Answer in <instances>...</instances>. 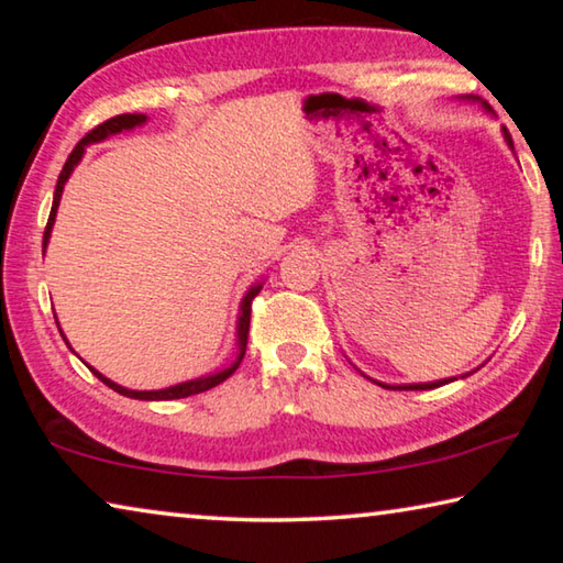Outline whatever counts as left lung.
<instances>
[{
  "label": "left lung",
  "instance_id": "left-lung-1",
  "mask_svg": "<svg viewBox=\"0 0 563 563\" xmlns=\"http://www.w3.org/2000/svg\"><path fill=\"white\" fill-rule=\"evenodd\" d=\"M504 133H507V131H504ZM507 141H509V146H511V136H509V133H507ZM446 383H452V379H444V383H427V385H399V387H393V389H434V387L446 385ZM383 387L389 389V385H383Z\"/></svg>",
  "mask_w": 563,
  "mask_h": 563
}]
</instances>
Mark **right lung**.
Listing matches in <instances>:
<instances>
[{
	"label": "right lung",
	"instance_id": "add662e5",
	"mask_svg": "<svg viewBox=\"0 0 563 563\" xmlns=\"http://www.w3.org/2000/svg\"><path fill=\"white\" fill-rule=\"evenodd\" d=\"M146 121L144 113H119V117H113L109 121L99 123V126H93L87 136H84L79 144L74 146V151L69 154V158H66V164L62 168L59 174V180H56V190H54V203H52V213H49V221H46V228H44V247L46 243H49V235H52V225H54V216H56V208H59V201H62V190H64V184L66 178L71 176L74 166L79 164L81 156H84V146L89 144H97V141H103L107 136H111V133H121L126 129H133V126H141V123ZM261 292V285H255V288L247 290V295L243 298V305H241V318H238V347H241V352H238V357L233 365L223 367L221 373L216 375H208V377H198V379H190V383H184V385H176V387H166V389H156V393H139V389H126L121 387L117 383H111V379L103 377L101 373H97V369L89 367L93 375H97L103 385L111 387L113 393H119L123 397H131V399H180V397H190V395H198V393H206V389H211L216 385H221L223 379L231 377L238 365H241V360L245 355V347H247V330H251V308H253V298L255 295Z\"/></svg>",
	"mask_w": 563,
	"mask_h": 563
}]
</instances>
